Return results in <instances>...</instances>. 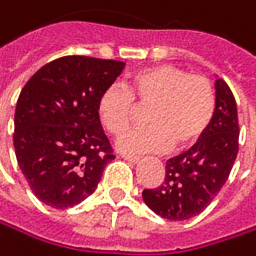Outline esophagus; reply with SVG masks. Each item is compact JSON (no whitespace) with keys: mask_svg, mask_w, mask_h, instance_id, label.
Returning <instances> with one entry per match:
<instances>
[{"mask_svg":"<svg viewBox=\"0 0 256 256\" xmlns=\"http://www.w3.org/2000/svg\"><path fill=\"white\" fill-rule=\"evenodd\" d=\"M121 158H122L124 160H127V162L134 164V165H135V164H138V162L141 160V159H140V158H136V156H126V154H122Z\"/></svg>","mask_w":256,"mask_h":256,"instance_id":"obj_1","label":"esophagus"}]
</instances>
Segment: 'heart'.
Listing matches in <instances>:
<instances>
[{
    "mask_svg": "<svg viewBox=\"0 0 256 256\" xmlns=\"http://www.w3.org/2000/svg\"><path fill=\"white\" fill-rule=\"evenodd\" d=\"M214 91L208 79L180 67L160 64L140 70L127 90L106 86L97 100V116L110 135L124 134L140 109H148L150 127L122 135L116 148L122 153H162L195 146L214 115Z\"/></svg>",
    "mask_w": 256,
    "mask_h": 256,
    "instance_id": "b5f03b06",
    "label": "heart"
}]
</instances>
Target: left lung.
I'll return each mask as SVG.
<instances>
[{"label":"left lung","mask_w":256,"mask_h":256,"mask_svg":"<svg viewBox=\"0 0 256 256\" xmlns=\"http://www.w3.org/2000/svg\"><path fill=\"white\" fill-rule=\"evenodd\" d=\"M214 115L202 138L166 162L164 183L146 189L142 200L156 214L188 220L204 212L226 183L238 152L236 98L225 80L216 79Z\"/></svg>","instance_id":"obj_1"}]
</instances>
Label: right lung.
Segmentation results:
<instances>
[{
	"label": "right lung",
	"instance_id": "right-lung-1",
	"mask_svg": "<svg viewBox=\"0 0 256 256\" xmlns=\"http://www.w3.org/2000/svg\"><path fill=\"white\" fill-rule=\"evenodd\" d=\"M124 66L68 55L43 66L22 88L13 146L24 177L43 204L58 210L78 206L115 159L96 106Z\"/></svg>",
	"mask_w": 256,
	"mask_h": 256
}]
</instances>
